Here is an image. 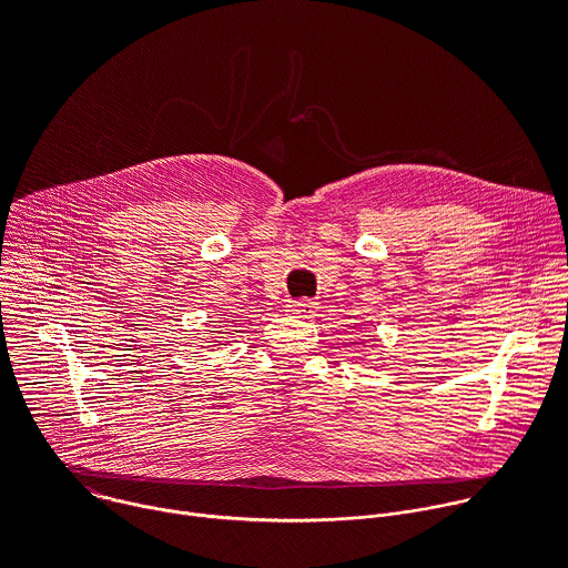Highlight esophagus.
<instances>
[{
  "label": "esophagus",
  "instance_id": "1",
  "mask_svg": "<svg viewBox=\"0 0 568 568\" xmlns=\"http://www.w3.org/2000/svg\"><path fill=\"white\" fill-rule=\"evenodd\" d=\"M290 312L296 314V316H305V318H312L316 316V303L314 301H292L290 303Z\"/></svg>",
  "mask_w": 568,
  "mask_h": 568
}]
</instances>
